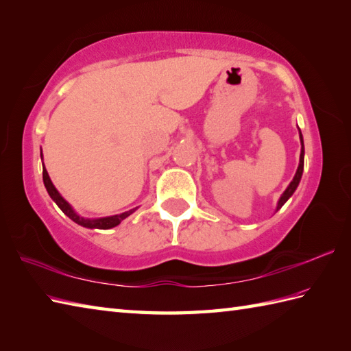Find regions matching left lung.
I'll return each mask as SVG.
<instances>
[{"instance_id": "8db88e82", "label": "left lung", "mask_w": 351, "mask_h": 351, "mask_svg": "<svg viewBox=\"0 0 351 351\" xmlns=\"http://www.w3.org/2000/svg\"><path fill=\"white\" fill-rule=\"evenodd\" d=\"M299 134H300V143H302V151H300V161H299V167H297V171L295 175L293 178V181L289 182V185L287 187V190L282 193V196L279 197L278 200V206H276V211H279L280 208L283 206V204L287 202V200L294 195V191L297 190V187H299L300 184V180H302V175H303V166H304V145H303V136L302 132L299 130Z\"/></svg>"}]
</instances>
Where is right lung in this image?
I'll use <instances>...</instances> for the list:
<instances>
[{"label":"right lung","mask_w":351,"mask_h":351,"mask_svg":"<svg viewBox=\"0 0 351 351\" xmlns=\"http://www.w3.org/2000/svg\"><path fill=\"white\" fill-rule=\"evenodd\" d=\"M40 158H42V167H43V184H45V189H47L48 195L51 196V199L54 200V202L57 204V206L60 208V210L68 215V217L75 221L77 225L83 226V228H88V229H111L114 228L117 225H121V223L128 217V215H131L134 211L137 210L138 206L132 208V210L130 211H125L122 214H116V215H108V217H98V219H87V217H81V215L73 210L72 205L66 200L60 193H58V190L54 187V184H52L51 178L48 175L47 169H45V164H43V155H42V149H40Z\"/></svg>","instance_id":"add662e5"}]
</instances>
